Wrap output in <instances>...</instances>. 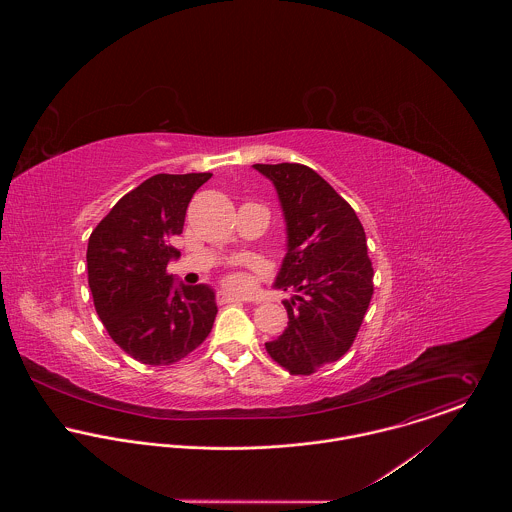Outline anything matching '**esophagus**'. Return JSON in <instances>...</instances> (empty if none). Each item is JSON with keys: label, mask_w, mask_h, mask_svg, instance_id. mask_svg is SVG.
I'll list each match as a JSON object with an SVG mask.
<instances>
[{"label": "esophagus", "mask_w": 512, "mask_h": 512, "mask_svg": "<svg viewBox=\"0 0 512 512\" xmlns=\"http://www.w3.org/2000/svg\"><path fill=\"white\" fill-rule=\"evenodd\" d=\"M219 301L220 303H242L244 299H242V297H238V295H232V293L220 292Z\"/></svg>", "instance_id": "esophagus-1"}]
</instances>
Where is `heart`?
Wrapping results in <instances>:
<instances>
[{"label":"heart","instance_id":"1","mask_svg":"<svg viewBox=\"0 0 512 512\" xmlns=\"http://www.w3.org/2000/svg\"><path fill=\"white\" fill-rule=\"evenodd\" d=\"M226 286L230 290H246L248 288V280L244 276H240V274H232V276L226 278Z\"/></svg>","mask_w":512,"mask_h":512}]
</instances>
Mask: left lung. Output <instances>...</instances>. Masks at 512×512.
<instances>
[{"instance_id":"1","label":"left lung","mask_w":512,"mask_h":512,"mask_svg":"<svg viewBox=\"0 0 512 512\" xmlns=\"http://www.w3.org/2000/svg\"><path fill=\"white\" fill-rule=\"evenodd\" d=\"M272 181L286 220V256L274 288L288 327L266 343L268 355L292 374L339 361L353 345L372 297L365 228L353 207L311 167L256 163Z\"/></svg>"}]
</instances>
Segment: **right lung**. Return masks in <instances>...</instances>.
<instances>
[{"instance_id": "obj_1", "label": "right lung", "mask_w": 512, "mask_h": 512, "mask_svg": "<svg viewBox=\"0 0 512 512\" xmlns=\"http://www.w3.org/2000/svg\"><path fill=\"white\" fill-rule=\"evenodd\" d=\"M211 173H159L124 195L88 238V286L114 343L151 366L195 351L217 317L215 290L177 284L167 264L181 254L169 238L183 232L193 193Z\"/></svg>"}]
</instances>
